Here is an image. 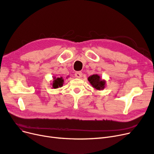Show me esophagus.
I'll list each match as a JSON object with an SVG mask.
<instances>
[{
	"label": "esophagus",
	"instance_id": "obj_1",
	"mask_svg": "<svg viewBox=\"0 0 154 154\" xmlns=\"http://www.w3.org/2000/svg\"><path fill=\"white\" fill-rule=\"evenodd\" d=\"M75 77L77 78H80L82 77V75H83V73L81 72V71H77L75 72Z\"/></svg>",
	"mask_w": 154,
	"mask_h": 154
}]
</instances>
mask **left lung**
<instances>
[{"label":"left lung","mask_w":154,"mask_h":154,"mask_svg":"<svg viewBox=\"0 0 154 154\" xmlns=\"http://www.w3.org/2000/svg\"><path fill=\"white\" fill-rule=\"evenodd\" d=\"M88 80L91 83L92 87L97 90H102L105 87V82L102 80L97 74H93L89 76L88 78Z\"/></svg>","instance_id":"8db88e82"}]
</instances>
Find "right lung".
<instances>
[{"mask_svg":"<svg viewBox=\"0 0 154 154\" xmlns=\"http://www.w3.org/2000/svg\"><path fill=\"white\" fill-rule=\"evenodd\" d=\"M63 79L60 77V78H54V81L53 83V87L54 88H57L58 87H61L63 85Z\"/></svg>","mask_w":154,"mask_h":154,"instance_id":"right-lung-1","label":"right lung"}]
</instances>
